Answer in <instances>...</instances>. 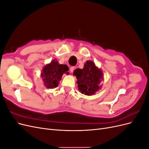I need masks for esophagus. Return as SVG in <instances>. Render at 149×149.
I'll return each instance as SVG.
<instances>
[{
    "label": "esophagus",
    "mask_w": 149,
    "mask_h": 149,
    "mask_svg": "<svg viewBox=\"0 0 149 149\" xmlns=\"http://www.w3.org/2000/svg\"><path fill=\"white\" fill-rule=\"evenodd\" d=\"M74 69H75V68H74V66H71V67L70 68V71H71V72H73V71H74Z\"/></svg>",
    "instance_id": "esophagus-1"
}]
</instances>
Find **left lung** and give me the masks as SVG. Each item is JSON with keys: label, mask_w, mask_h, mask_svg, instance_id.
Returning a JSON list of instances; mask_svg holds the SVG:
<instances>
[{"label": "left lung", "mask_w": 149, "mask_h": 149, "mask_svg": "<svg viewBox=\"0 0 149 149\" xmlns=\"http://www.w3.org/2000/svg\"><path fill=\"white\" fill-rule=\"evenodd\" d=\"M77 78L78 87L81 93L91 96L100 89L102 73L91 61H87L83 69H76L73 73Z\"/></svg>", "instance_id": "obj_1"}]
</instances>
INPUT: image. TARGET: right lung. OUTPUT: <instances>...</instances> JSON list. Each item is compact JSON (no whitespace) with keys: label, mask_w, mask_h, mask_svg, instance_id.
Wrapping results in <instances>:
<instances>
[{"label":"right lung","mask_w":149,"mask_h":149,"mask_svg":"<svg viewBox=\"0 0 149 149\" xmlns=\"http://www.w3.org/2000/svg\"><path fill=\"white\" fill-rule=\"evenodd\" d=\"M68 67L65 65H60L56 60L43 68L41 76L45 86L48 88H56L61 79L62 75L68 71Z\"/></svg>","instance_id":"add662e5"}]
</instances>
